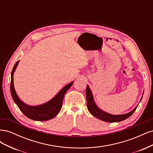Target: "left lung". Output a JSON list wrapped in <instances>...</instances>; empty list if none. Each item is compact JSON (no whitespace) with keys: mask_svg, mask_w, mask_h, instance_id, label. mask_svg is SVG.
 <instances>
[{"mask_svg":"<svg viewBox=\"0 0 153 153\" xmlns=\"http://www.w3.org/2000/svg\"><path fill=\"white\" fill-rule=\"evenodd\" d=\"M144 92V91H143ZM142 96L140 99L142 100ZM86 99H87V106L89 112L94 116L95 117L98 118L101 121H103L108 123H115V122H120L124 121V120L126 119L127 118L129 117L133 114V113L135 112L138 105L134 108L131 112H129L127 114H121V115H113L109 113L105 112V111L100 109L97 105L96 104L93 95H92V91L90 89L89 85H87L86 88Z\"/></svg>","mask_w":153,"mask_h":153,"instance_id":"8db88e82","label":"left lung"}]
</instances>
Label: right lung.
Masks as SVG:
<instances>
[{
	"label": "right lung",
	"mask_w": 153,
	"mask_h": 153,
	"mask_svg": "<svg viewBox=\"0 0 153 153\" xmlns=\"http://www.w3.org/2000/svg\"><path fill=\"white\" fill-rule=\"evenodd\" d=\"M18 63H19V61H18L15 63V66H14L13 68L11 75V94L15 103L18 106V108H20L22 113L26 117L30 119L34 120V121H45L53 119L61 111L64 96L67 91L71 87L74 81L64 86L52 99L47 101V103L39 105L30 106L25 103L24 101H22L19 98V97L16 94L15 87H14L13 75L16 70Z\"/></svg>",
	"instance_id": "1"
}]
</instances>
